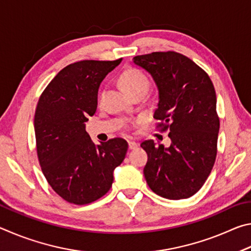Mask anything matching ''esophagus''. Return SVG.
<instances>
[{
	"instance_id": "esophagus-1",
	"label": "esophagus",
	"mask_w": 251,
	"mask_h": 251,
	"mask_svg": "<svg viewBox=\"0 0 251 251\" xmlns=\"http://www.w3.org/2000/svg\"><path fill=\"white\" fill-rule=\"evenodd\" d=\"M138 144L135 143V142H128V148L129 150H135V148H137Z\"/></svg>"
}]
</instances>
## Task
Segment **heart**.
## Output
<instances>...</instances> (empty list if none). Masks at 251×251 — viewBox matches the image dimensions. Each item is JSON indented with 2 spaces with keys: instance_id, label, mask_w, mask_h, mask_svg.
<instances>
[{
  "instance_id": "b5f03b06",
  "label": "heart",
  "mask_w": 251,
  "mask_h": 251,
  "mask_svg": "<svg viewBox=\"0 0 251 251\" xmlns=\"http://www.w3.org/2000/svg\"><path fill=\"white\" fill-rule=\"evenodd\" d=\"M120 83L123 88L131 96L141 92H147L150 79L146 74L138 69H127L120 75ZM135 121L134 123H137Z\"/></svg>"
}]
</instances>
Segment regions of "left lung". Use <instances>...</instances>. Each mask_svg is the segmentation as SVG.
Masks as SVG:
<instances>
[{
  "label": "left lung",
  "instance_id": "obj_1",
  "mask_svg": "<svg viewBox=\"0 0 251 251\" xmlns=\"http://www.w3.org/2000/svg\"><path fill=\"white\" fill-rule=\"evenodd\" d=\"M158 87L154 118L160 131L169 130V147L143 142L148 160L144 175L160 197L178 201L196 194L205 184L217 156L219 117L209 76L180 53L152 52L134 57Z\"/></svg>",
  "mask_w": 251,
  "mask_h": 251
}]
</instances>
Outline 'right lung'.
<instances>
[{"mask_svg":"<svg viewBox=\"0 0 251 251\" xmlns=\"http://www.w3.org/2000/svg\"><path fill=\"white\" fill-rule=\"evenodd\" d=\"M122 59L67 65L50 80L36 106L34 129L42 172L54 192L74 205L91 203L108 192L114 169L128 150L123 138L95 145L85 130L88 116L96 112L101 80Z\"/></svg>","mask_w":251,"mask_h":251,"instance_id":"1","label":"right lung"}]
</instances>
